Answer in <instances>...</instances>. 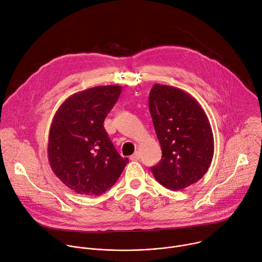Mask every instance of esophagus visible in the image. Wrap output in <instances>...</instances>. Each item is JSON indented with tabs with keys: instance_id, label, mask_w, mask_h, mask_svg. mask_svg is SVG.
<instances>
[{
	"instance_id": "obj_1",
	"label": "esophagus",
	"mask_w": 262,
	"mask_h": 262,
	"mask_svg": "<svg viewBox=\"0 0 262 262\" xmlns=\"http://www.w3.org/2000/svg\"><path fill=\"white\" fill-rule=\"evenodd\" d=\"M140 159V153L138 151H136L132 156H130V160H139Z\"/></svg>"
}]
</instances>
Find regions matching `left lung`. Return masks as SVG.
<instances>
[{"mask_svg": "<svg viewBox=\"0 0 262 262\" xmlns=\"http://www.w3.org/2000/svg\"><path fill=\"white\" fill-rule=\"evenodd\" d=\"M149 110L162 157L151 170L170 190L184 189L201 180L214 155V136L200 103L178 87L155 84Z\"/></svg>", "mask_w": 262, "mask_h": 262, "instance_id": "left-lung-1", "label": "left lung"}]
</instances>
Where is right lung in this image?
Masks as SVG:
<instances>
[{
  "instance_id": "add662e5",
  "label": "right lung",
  "mask_w": 262,
  "mask_h": 262,
  "mask_svg": "<svg viewBox=\"0 0 262 262\" xmlns=\"http://www.w3.org/2000/svg\"><path fill=\"white\" fill-rule=\"evenodd\" d=\"M121 91L119 85L92 87L69 97L54 114L48 160L55 176L78 194L106 192L128 162L116 151L104 127Z\"/></svg>"
}]
</instances>
